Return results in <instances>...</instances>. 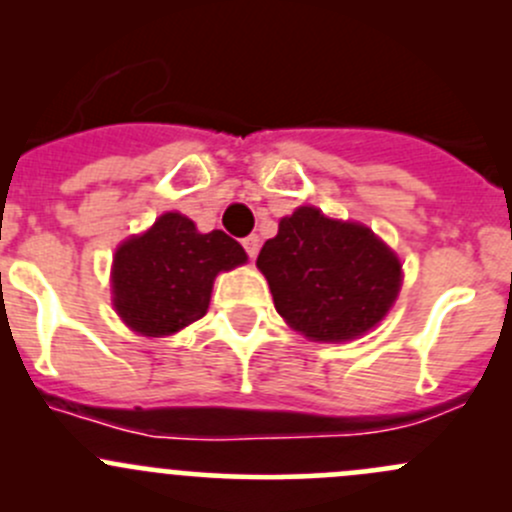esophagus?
<instances>
[{
    "mask_svg": "<svg viewBox=\"0 0 512 512\" xmlns=\"http://www.w3.org/2000/svg\"><path fill=\"white\" fill-rule=\"evenodd\" d=\"M242 247H245L247 255H250L252 260H255L257 252H260V237H257V235H247L245 240H242Z\"/></svg>",
    "mask_w": 512,
    "mask_h": 512,
    "instance_id": "esophagus-1",
    "label": "esophagus"
}]
</instances>
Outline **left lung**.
Masks as SVG:
<instances>
[{"mask_svg": "<svg viewBox=\"0 0 512 512\" xmlns=\"http://www.w3.org/2000/svg\"><path fill=\"white\" fill-rule=\"evenodd\" d=\"M257 267L280 317L312 342H349L394 307L401 262L369 227L302 205L262 245Z\"/></svg>", "mask_w": 512, "mask_h": 512, "instance_id": "obj_1", "label": "left lung"}]
</instances>
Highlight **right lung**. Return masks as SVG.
<instances>
[{
  "label": "right lung",
  "instance_id": "1",
  "mask_svg": "<svg viewBox=\"0 0 512 512\" xmlns=\"http://www.w3.org/2000/svg\"><path fill=\"white\" fill-rule=\"evenodd\" d=\"M245 262L240 242L223 230L203 235L185 215L165 213L116 250L113 307L133 332L170 337L208 312L215 277Z\"/></svg>",
  "mask_w": 512,
  "mask_h": 512
}]
</instances>
